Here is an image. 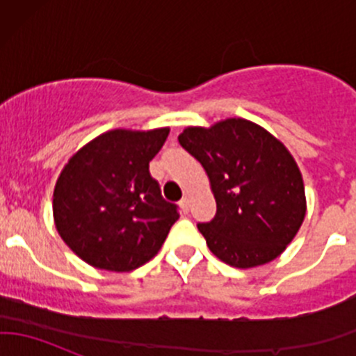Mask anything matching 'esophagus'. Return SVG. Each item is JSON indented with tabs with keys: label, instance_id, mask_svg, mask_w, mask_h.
<instances>
[{
	"label": "esophagus",
	"instance_id": "1",
	"mask_svg": "<svg viewBox=\"0 0 356 356\" xmlns=\"http://www.w3.org/2000/svg\"><path fill=\"white\" fill-rule=\"evenodd\" d=\"M189 203H191V201H189L188 196H184V198L179 201V207H181L182 213H188V211H189Z\"/></svg>",
	"mask_w": 356,
	"mask_h": 356
}]
</instances>
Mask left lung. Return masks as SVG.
<instances>
[{"label":"left lung","instance_id":"left-lung-1","mask_svg":"<svg viewBox=\"0 0 356 356\" xmlns=\"http://www.w3.org/2000/svg\"><path fill=\"white\" fill-rule=\"evenodd\" d=\"M179 143L203 165L217 201L215 217L198 224L211 253L236 268L277 258L307 213L303 177L288 148L245 118L186 127Z\"/></svg>","mask_w":356,"mask_h":356}]
</instances>
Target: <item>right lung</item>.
I'll use <instances>...</instances> for the list:
<instances>
[{
	"label": "right lung",
	"mask_w": 356,
	"mask_h": 356,
	"mask_svg": "<svg viewBox=\"0 0 356 356\" xmlns=\"http://www.w3.org/2000/svg\"><path fill=\"white\" fill-rule=\"evenodd\" d=\"M170 129H113L82 146L63 167L53 217L65 245L86 264L131 272L160 251L179 218L163 200L149 161Z\"/></svg>",
	"instance_id": "right-lung-1"
}]
</instances>
